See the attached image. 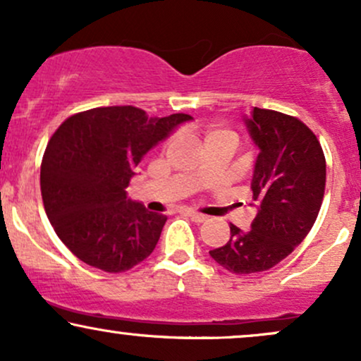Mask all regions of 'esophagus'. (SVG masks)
<instances>
[{"instance_id":"1","label":"esophagus","mask_w":361,"mask_h":361,"mask_svg":"<svg viewBox=\"0 0 361 361\" xmlns=\"http://www.w3.org/2000/svg\"><path fill=\"white\" fill-rule=\"evenodd\" d=\"M188 217L192 219L193 222H197V224H200V222H205V221H207V215H204V214H198V212H193V210H190V212H188Z\"/></svg>"}]
</instances>
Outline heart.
Listing matches in <instances>:
<instances>
[{
	"instance_id": "heart-1",
	"label": "heart",
	"mask_w": 361,
	"mask_h": 361,
	"mask_svg": "<svg viewBox=\"0 0 361 361\" xmlns=\"http://www.w3.org/2000/svg\"><path fill=\"white\" fill-rule=\"evenodd\" d=\"M222 134L233 135V134H231V132H227V130H221V128H212V130H209V134H207V137H212V135H222ZM207 137H205V139H207Z\"/></svg>"
}]
</instances>
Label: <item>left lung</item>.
I'll list each match as a JSON object with an SVG mask.
<instances>
[{
    "label": "left lung",
    "mask_w": 361,
    "mask_h": 361,
    "mask_svg": "<svg viewBox=\"0 0 361 361\" xmlns=\"http://www.w3.org/2000/svg\"><path fill=\"white\" fill-rule=\"evenodd\" d=\"M259 149L251 190L256 214L250 231L231 224V239L210 251L238 275L270 270L312 229L326 186V157L310 128L292 115L255 106L244 117Z\"/></svg>",
    "instance_id": "8db88e82"
}]
</instances>
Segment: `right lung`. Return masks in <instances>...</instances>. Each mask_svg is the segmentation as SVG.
<instances>
[{
	"label": "right lung",
	"mask_w": 361,
	"mask_h": 361,
	"mask_svg": "<svg viewBox=\"0 0 361 361\" xmlns=\"http://www.w3.org/2000/svg\"><path fill=\"white\" fill-rule=\"evenodd\" d=\"M192 117L149 118L135 106L71 115L54 132L40 166L44 209L76 258L109 273L134 268L154 251L166 215L127 198L144 154Z\"/></svg>",
	"instance_id": "right-lung-1"
}]
</instances>
